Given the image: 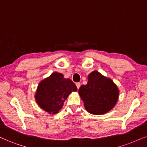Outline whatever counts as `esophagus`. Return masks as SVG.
Segmentation results:
<instances>
[{
  "label": "esophagus",
  "mask_w": 147,
  "mask_h": 147,
  "mask_svg": "<svg viewBox=\"0 0 147 147\" xmlns=\"http://www.w3.org/2000/svg\"><path fill=\"white\" fill-rule=\"evenodd\" d=\"M76 85L78 89H79V88L80 87V82H77L76 84Z\"/></svg>",
  "instance_id": "esophagus-1"
}]
</instances>
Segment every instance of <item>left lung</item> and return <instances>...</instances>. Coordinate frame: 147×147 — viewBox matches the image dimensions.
I'll list each match as a JSON object with an SVG mask.
<instances>
[{"label":"left lung","instance_id":"8db88e82","mask_svg":"<svg viewBox=\"0 0 147 147\" xmlns=\"http://www.w3.org/2000/svg\"><path fill=\"white\" fill-rule=\"evenodd\" d=\"M78 93L89 113L102 115L108 112L117 103L119 90L112 80L94 71L88 76V82L79 88Z\"/></svg>","mask_w":147,"mask_h":147}]
</instances>
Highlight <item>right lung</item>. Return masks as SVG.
<instances>
[{
	"label": "right lung",
	"mask_w": 147,
	"mask_h": 147,
	"mask_svg": "<svg viewBox=\"0 0 147 147\" xmlns=\"http://www.w3.org/2000/svg\"><path fill=\"white\" fill-rule=\"evenodd\" d=\"M76 90V86L70 79H65L62 74L54 72L38 85L35 99L43 110L57 113L68 95Z\"/></svg>",
	"instance_id": "right-lung-1"
}]
</instances>
